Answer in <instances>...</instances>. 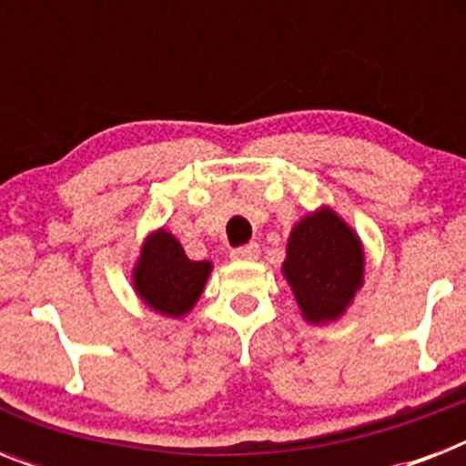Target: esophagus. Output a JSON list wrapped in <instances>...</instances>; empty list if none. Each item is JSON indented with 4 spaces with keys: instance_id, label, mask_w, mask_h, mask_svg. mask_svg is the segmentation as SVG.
<instances>
[{
    "instance_id": "obj_1",
    "label": "esophagus",
    "mask_w": 466,
    "mask_h": 466,
    "mask_svg": "<svg viewBox=\"0 0 466 466\" xmlns=\"http://www.w3.org/2000/svg\"><path fill=\"white\" fill-rule=\"evenodd\" d=\"M258 245L257 242H249V245H242V247H236L233 252H230V257L233 258H240V261H252V258L258 257Z\"/></svg>"
}]
</instances>
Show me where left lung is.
<instances>
[{"instance_id":"1","label":"left lung","mask_w":466,"mask_h":466,"mask_svg":"<svg viewBox=\"0 0 466 466\" xmlns=\"http://www.w3.org/2000/svg\"><path fill=\"white\" fill-rule=\"evenodd\" d=\"M282 273L308 322H331L364 282V249L355 230L322 208L294 226Z\"/></svg>"}]
</instances>
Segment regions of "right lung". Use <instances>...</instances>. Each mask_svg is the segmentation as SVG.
Returning <instances> with one entry per match:
<instances>
[{
    "label": "right lung",
    "instance_id": "1",
    "mask_svg": "<svg viewBox=\"0 0 466 466\" xmlns=\"http://www.w3.org/2000/svg\"><path fill=\"white\" fill-rule=\"evenodd\" d=\"M209 270L212 263L191 261L177 238L160 228L144 242L133 270L135 291L160 315L182 317L203 294Z\"/></svg>",
    "mask_w": 466,
    "mask_h": 466
}]
</instances>
